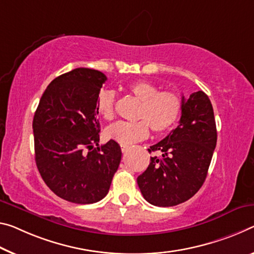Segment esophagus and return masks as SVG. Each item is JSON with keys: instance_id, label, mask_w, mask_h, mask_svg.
Returning a JSON list of instances; mask_svg holds the SVG:
<instances>
[{"instance_id": "obj_1", "label": "esophagus", "mask_w": 254, "mask_h": 254, "mask_svg": "<svg viewBox=\"0 0 254 254\" xmlns=\"http://www.w3.org/2000/svg\"><path fill=\"white\" fill-rule=\"evenodd\" d=\"M128 149H130L128 146H121V150H122V152H127Z\"/></svg>"}]
</instances>
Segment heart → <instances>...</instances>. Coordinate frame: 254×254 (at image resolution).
<instances>
[{
    "label": "heart",
    "instance_id": "heart-1",
    "mask_svg": "<svg viewBox=\"0 0 254 254\" xmlns=\"http://www.w3.org/2000/svg\"><path fill=\"white\" fill-rule=\"evenodd\" d=\"M131 95L140 100L135 122L118 121L108 126L105 134L122 146H130L147 138L149 127L156 133L170 130L178 122L182 113V99L176 92L159 91L157 84L147 80H138L127 87ZM96 110L105 120H112L115 115V92L103 89L99 91Z\"/></svg>",
    "mask_w": 254,
    "mask_h": 254
}]
</instances>
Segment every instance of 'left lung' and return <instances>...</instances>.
I'll return each mask as SVG.
<instances>
[{
  "label": "left lung",
  "mask_w": 254,
  "mask_h": 254,
  "mask_svg": "<svg viewBox=\"0 0 254 254\" xmlns=\"http://www.w3.org/2000/svg\"><path fill=\"white\" fill-rule=\"evenodd\" d=\"M178 127L148 149L158 151L138 176L139 189L149 203L173 207L192 198L202 187L217 143L214 110L208 96L196 91L182 97Z\"/></svg>",
  "instance_id": "left-lung-1"
}]
</instances>
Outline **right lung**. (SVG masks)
Returning <instances> with one entry per match:
<instances>
[{
	"instance_id": "add662e5",
	"label": "right lung",
	"mask_w": 254,
	"mask_h": 254,
	"mask_svg": "<svg viewBox=\"0 0 254 254\" xmlns=\"http://www.w3.org/2000/svg\"><path fill=\"white\" fill-rule=\"evenodd\" d=\"M106 80L100 71L86 67L66 72L48 84L35 112V160L40 176L56 195L73 203L105 198L122 157L114 140L98 144L96 102Z\"/></svg>"
}]
</instances>
